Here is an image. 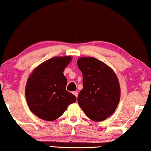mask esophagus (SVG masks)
<instances>
[{
  "instance_id": "esophagus-1",
  "label": "esophagus",
  "mask_w": 151,
  "mask_h": 151,
  "mask_svg": "<svg viewBox=\"0 0 151 151\" xmlns=\"http://www.w3.org/2000/svg\"><path fill=\"white\" fill-rule=\"evenodd\" d=\"M72 93H73L74 95H75L76 98H77V96H78V93L77 92V91H74V92Z\"/></svg>"
}]
</instances>
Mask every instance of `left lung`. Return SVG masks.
<instances>
[{"label": "left lung", "mask_w": 151, "mask_h": 151, "mask_svg": "<svg viewBox=\"0 0 151 151\" xmlns=\"http://www.w3.org/2000/svg\"><path fill=\"white\" fill-rule=\"evenodd\" d=\"M77 65L83 74L78 104L91 120L104 121L114 113L120 101L117 76L109 66L93 57H81Z\"/></svg>", "instance_id": "1"}]
</instances>
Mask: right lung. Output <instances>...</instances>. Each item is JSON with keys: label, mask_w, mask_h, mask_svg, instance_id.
I'll use <instances>...</instances> for the list:
<instances>
[{"label": "right lung", "mask_w": 151, "mask_h": 151, "mask_svg": "<svg viewBox=\"0 0 151 151\" xmlns=\"http://www.w3.org/2000/svg\"><path fill=\"white\" fill-rule=\"evenodd\" d=\"M71 56H56L36 67L26 82L25 95L30 111L46 121L58 118L77 98L66 90L65 68Z\"/></svg>", "instance_id": "obj_1"}]
</instances>
